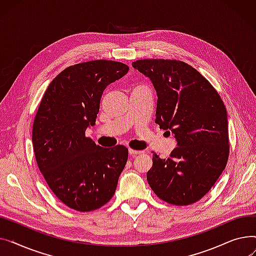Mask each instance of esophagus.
I'll return each instance as SVG.
<instances>
[{"instance_id": "obj_1", "label": "esophagus", "mask_w": 256, "mask_h": 256, "mask_svg": "<svg viewBox=\"0 0 256 256\" xmlns=\"http://www.w3.org/2000/svg\"><path fill=\"white\" fill-rule=\"evenodd\" d=\"M128 152H130V154H132V156H136V154H141L143 152H141V150H128Z\"/></svg>"}]
</instances>
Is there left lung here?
<instances>
[{
    "label": "left lung",
    "instance_id": "obj_1",
    "mask_svg": "<svg viewBox=\"0 0 256 256\" xmlns=\"http://www.w3.org/2000/svg\"><path fill=\"white\" fill-rule=\"evenodd\" d=\"M132 65L152 80L158 96L156 124L170 130L178 143L168 158L154 154L147 182L168 204L197 202L220 178L230 156L226 108L208 80L189 64L144 59Z\"/></svg>",
    "mask_w": 256,
    "mask_h": 256
}]
</instances>
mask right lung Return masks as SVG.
I'll use <instances>...</instances> for the list:
<instances>
[{
    "mask_svg": "<svg viewBox=\"0 0 256 256\" xmlns=\"http://www.w3.org/2000/svg\"><path fill=\"white\" fill-rule=\"evenodd\" d=\"M128 72V65L109 60L70 66L52 80L38 106L32 130L38 168L72 210H98L116 191L128 148H104L85 132L96 124L104 90Z\"/></svg>",
    "mask_w": 256,
    "mask_h": 256,
    "instance_id": "1",
    "label": "right lung"
}]
</instances>
